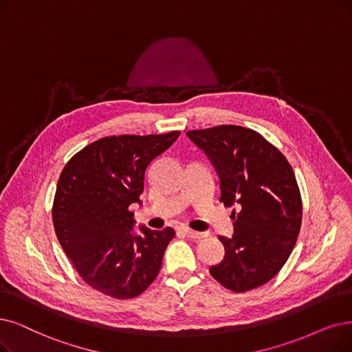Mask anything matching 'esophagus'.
<instances>
[{
	"instance_id": "esophagus-1",
	"label": "esophagus",
	"mask_w": 352,
	"mask_h": 352,
	"mask_svg": "<svg viewBox=\"0 0 352 352\" xmlns=\"http://www.w3.org/2000/svg\"><path fill=\"white\" fill-rule=\"evenodd\" d=\"M182 232H184V235L189 236V238H202L204 234L202 232H198V231H193L190 228H184L182 230Z\"/></svg>"
}]
</instances>
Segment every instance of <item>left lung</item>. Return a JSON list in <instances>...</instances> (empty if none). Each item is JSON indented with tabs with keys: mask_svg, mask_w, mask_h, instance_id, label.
<instances>
[{
	"mask_svg": "<svg viewBox=\"0 0 352 352\" xmlns=\"http://www.w3.org/2000/svg\"><path fill=\"white\" fill-rule=\"evenodd\" d=\"M186 135L212 162L219 201L238 208L231 214L234 235L219 236L225 256L209 273L238 293L265 285L287 261L302 225V196L290 163L260 133L240 125Z\"/></svg>",
	"mask_w": 352,
	"mask_h": 352,
	"instance_id": "8db88e82",
	"label": "left lung"
}]
</instances>
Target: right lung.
Here are the masks:
<instances>
[{
	"mask_svg": "<svg viewBox=\"0 0 352 352\" xmlns=\"http://www.w3.org/2000/svg\"><path fill=\"white\" fill-rule=\"evenodd\" d=\"M180 131L111 135L70 159L56 186L52 218L56 236L83 282L116 299L142 294L157 277L175 231L133 232L147 166L170 147Z\"/></svg>",
	"mask_w": 352,
	"mask_h": 352,
	"instance_id": "1",
	"label": "right lung"
}]
</instances>
